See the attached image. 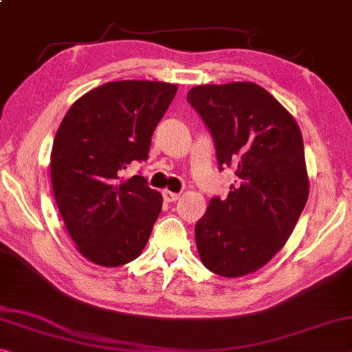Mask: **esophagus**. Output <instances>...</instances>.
<instances>
[{"instance_id": "1", "label": "esophagus", "mask_w": 352, "mask_h": 352, "mask_svg": "<svg viewBox=\"0 0 352 352\" xmlns=\"http://www.w3.org/2000/svg\"><path fill=\"white\" fill-rule=\"evenodd\" d=\"M164 199L166 203H175L176 199H179V193L170 192V190H164Z\"/></svg>"}]
</instances>
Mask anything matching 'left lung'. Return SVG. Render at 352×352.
I'll use <instances>...</instances> for the list:
<instances>
[{"instance_id":"1","label":"left lung","mask_w":352,"mask_h":352,"mask_svg":"<svg viewBox=\"0 0 352 352\" xmlns=\"http://www.w3.org/2000/svg\"><path fill=\"white\" fill-rule=\"evenodd\" d=\"M190 104L214 138L219 168H234L225 199L210 198L195 226L210 272L241 277L269 263L305 208L308 176L300 129L286 108L250 82L195 86Z\"/></svg>"}]
</instances>
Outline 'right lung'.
Wrapping results in <instances>:
<instances>
[{
	"instance_id": "add662e5",
	"label": "right lung",
	"mask_w": 352,
	"mask_h": 352,
	"mask_svg": "<svg viewBox=\"0 0 352 352\" xmlns=\"http://www.w3.org/2000/svg\"><path fill=\"white\" fill-rule=\"evenodd\" d=\"M176 85L122 80L91 89L69 108L52 149L53 193L69 236L91 263L116 267L143 252L162 195L142 175L151 137L175 99Z\"/></svg>"
}]
</instances>
